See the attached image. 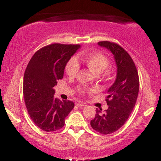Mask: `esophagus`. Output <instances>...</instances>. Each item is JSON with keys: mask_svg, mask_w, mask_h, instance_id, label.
I'll return each mask as SVG.
<instances>
[{"mask_svg": "<svg viewBox=\"0 0 161 161\" xmlns=\"http://www.w3.org/2000/svg\"><path fill=\"white\" fill-rule=\"evenodd\" d=\"M76 105L78 107H84L86 106V105L84 103H76Z\"/></svg>", "mask_w": 161, "mask_h": 161, "instance_id": "obj_1", "label": "esophagus"}]
</instances>
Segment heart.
<instances>
[{"mask_svg":"<svg viewBox=\"0 0 161 161\" xmlns=\"http://www.w3.org/2000/svg\"><path fill=\"white\" fill-rule=\"evenodd\" d=\"M82 61L90 70L94 74L99 75L104 70H106L107 73H110V69L108 68L110 64L109 58L102 53L95 52L83 56ZM79 69L78 58H72L68 61L65 67V72L68 76L74 77ZM79 91L81 92H86V89L84 87H79Z\"/></svg>","mask_w":161,"mask_h":161,"instance_id":"1","label":"heart"}]
</instances>
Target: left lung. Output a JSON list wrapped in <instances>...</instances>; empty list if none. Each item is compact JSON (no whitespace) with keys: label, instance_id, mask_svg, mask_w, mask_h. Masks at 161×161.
Returning <instances> with one entry per match:
<instances>
[{"label":"left lung","instance_id":"obj_1","mask_svg":"<svg viewBox=\"0 0 161 161\" xmlns=\"http://www.w3.org/2000/svg\"><path fill=\"white\" fill-rule=\"evenodd\" d=\"M98 45L113 53L117 66L116 79L105 100L108 108L103 113L97 108L95 117L90 123L94 130L108 135L118 130L128 119L137 100L139 78L135 63L124 48L109 41L99 42Z\"/></svg>","mask_w":161,"mask_h":161}]
</instances>
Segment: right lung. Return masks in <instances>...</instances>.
Returning <instances> with one entry per match:
<instances>
[{"label":"right lung","mask_w":161,"mask_h":161,"mask_svg":"<svg viewBox=\"0 0 161 161\" xmlns=\"http://www.w3.org/2000/svg\"><path fill=\"white\" fill-rule=\"evenodd\" d=\"M80 45L54 43L35 53L23 78V95L28 114L34 124L46 132L62 128L75 104L54 97L53 87L62 79L65 66Z\"/></svg>","instance_id":"obj_1"}]
</instances>
